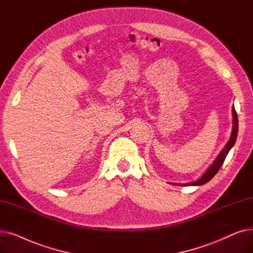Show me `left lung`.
I'll use <instances>...</instances> for the list:
<instances>
[{"label": "left lung", "instance_id": "left-lung-1", "mask_svg": "<svg viewBox=\"0 0 253 253\" xmlns=\"http://www.w3.org/2000/svg\"><path fill=\"white\" fill-rule=\"evenodd\" d=\"M232 114H233V127H232V133L230 136V139L228 142L225 143L224 148L220 151V153L217 155L215 158V160L212 162V164L207 168V170L204 172V173L201 175V177H199L198 179L187 182V183H171V184H175V185H180V187H190V185H202L208 182L212 177H213L216 172L219 170L221 165L224 162V159L231 151V149L234 147V144L236 142V138L238 135V118H237V113L235 111V108L233 106L232 108Z\"/></svg>", "mask_w": 253, "mask_h": 253}]
</instances>
